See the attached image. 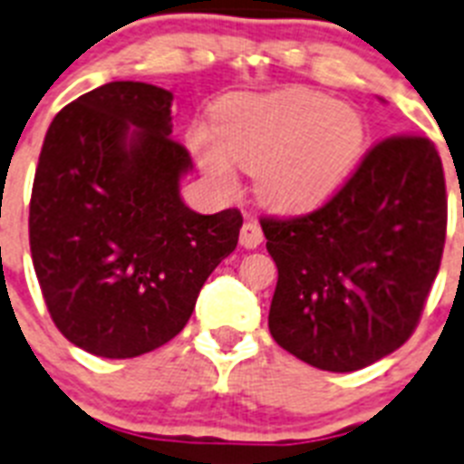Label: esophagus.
Wrapping results in <instances>:
<instances>
[{"label": "esophagus", "mask_w": 464, "mask_h": 464, "mask_svg": "<svg viewBox=\"0 0 464 464\" xmlns=\"http://www.w3.org/2000/svg\"><path fill=\"white\" fill-rule=\"evenodd\" d=\"M264 240V233H262V226H259V221L250 219L245 221L243 228H240V245L243 247H247V250H255V247H259Z\"/></svg>", "instance_id": "esophagus-1"}]
</instances>
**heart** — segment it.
<instances>
[{
	"label": "heart",
	"instance_id": "heart-1",
	"mask_svg": "<svg viewBox=\"0 0 464 464\" xmlns=\"http://www.w3.org/2000/svg\"><path fill=\"white\" fill-rule=\"evenodd\" d=\"M214 131L196 141L205 172L233 186V159L256 174L262 202L283 212H304L333 198L365 148L361 112L309 89L231 96L217 111Z\"/></svg>",
	"mask_w": 464,
	"mask_h": 464
}]
</instances>
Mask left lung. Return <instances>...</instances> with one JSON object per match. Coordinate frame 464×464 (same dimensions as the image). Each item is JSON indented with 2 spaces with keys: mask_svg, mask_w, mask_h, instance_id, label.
I'll list each match as a JSON object with an SVG mask.
<instances>
[{
  "mask_svg": "<svg viewBox=\"0 0 464 464\" xmlns=\"http://www.w3.org/2000/svg\"><path fill=\"white\" fill-rule=\"evenodd\" d=\"M446 219L441 158L420 134L375 143L311 214L264 217L278 266L274 340L330 372L361 371L396 352L418 328L439 274Z\"/></svg>",
  "mask_w": 464,
  "mask_h": 464,
  "instance_id": "obj_1",
  "label": "left lung"
}]
</instances>
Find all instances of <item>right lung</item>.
Listing matches in <instances>:
<instances>
[{
  "mask_svg": "<svg viewBox=\"0 0 464 464\" xmlns=\"http://www.w3.org/2000/svg\"><path fill=\"white\" fill-rule=\"evenodd\" d=\"M172 92L108 82L58 112L30 198V252L46 309L93 356L134 358L177 337L200 287L238 245L243 214L179 196L190 155Z\"/></svg>",
  "mask_w": 464,
  "mask_h": 464,
  "instance_id": "add662e5",
  "label": "right lung"
}]
</instances>
